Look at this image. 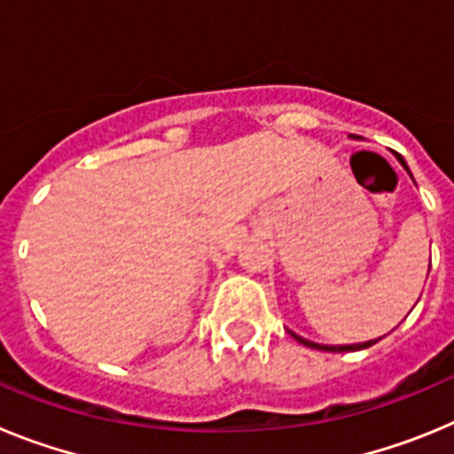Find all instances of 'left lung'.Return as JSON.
<instances>
[{
  "mask_svg": "<svg viewBox=\"0 0 454 454\" xmlns=\"http://www.w3.org/2000/svg\"><path fill=\"white\" fill-rule=\"evenodd\" d=\"M400 159V156H398ZM400 163H403L404 166V161L403 159H400ZM407 168V166H404ZM293 334V332H291ZM293 339L295 340H300V343H302V346H307V348H316V350H325V352H350V350H364V348H371L372 343H377V340L380 339H375V340H366V343H355V346H320V343H314V340H307V339H302V336H298V334H293Z\"/></svg>",
  "mask_w": 454,
  "mask_h": 454,
  "instance_id": "obj_1",
  "label": "left lung"
}]
</instances>
